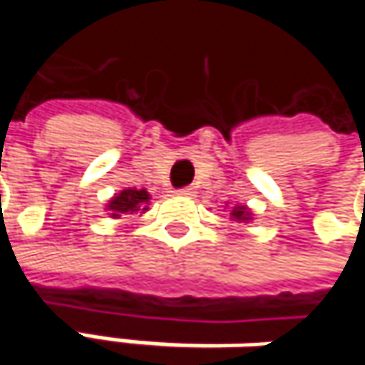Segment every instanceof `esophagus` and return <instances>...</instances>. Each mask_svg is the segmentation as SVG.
<instances>
[{
  "instance_id": "obj_1",
  "label": "esophagus",
  "mask_w": 365,
  "mask_h": 365,
  "mask_svg": "<svg viewBox=\"0 0 365 365\" xmlns=\"http://www.w3.org/2000/svg\"><path fill=\"white\" fill-rule=\"evenodd\" d=\"M194 192H196L194 185H183V187L178 190V194H182V196H194Z\"/></svg>"
}]
</instances>
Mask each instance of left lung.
Here are the masks:
<instances>
[{
  "label": "left lung",
  "instance_id": "left-lung-1",
  "mask_svg": "<svg viewBox=\"0 0 365 365\" xmlns=\"http://www.w3.org/2000/svg\"><path fill=\"white\" fill-rule=\"evenodd\" d=\"M230 215H232L235 220H243V222H245V220H250V213L245 211V207H235Z\"/></svg>",
  "mask_w": 365,
  "mask_h": 365
}]
</instances>
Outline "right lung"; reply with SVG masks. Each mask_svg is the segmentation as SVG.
<instances>
[{
    "mask_svg": "<svg viewBox=\"0 0 365 365\" xmlns=\"http://www.w3.org/2000/svg\"><path fill=\"white\" fill-rule=\"evenodd\" d=\"M148 200H150V194L145 190H122L118 196L111 198L108 209L111 211V217H122L124 213L145 211Z\"/></svg>",
    "mask_w": 365,
    "mask_h": 365,
    "instance_id": "obj_1",
    "label": "right lung"
}]
</instances>
